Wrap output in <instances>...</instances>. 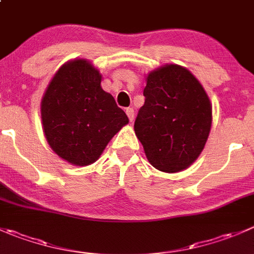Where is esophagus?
Returning <instances> with one entry per match:
<instances>
[{
  "instance_id": "obj_1",
  "label": "esophagus",
  "mask_w": 254,
  "mask_h": 254,
  "mask_svg": "<svg viewBox=\"0 0 254 254\" xmlns=\"http://www.w3.org/2000/svg\"><path fill=\"white\" fill-rule=\"evenodd\" d=\"M125 113H127V118H129L130 122H132V120H134V109H132V108H127Z\"/></svg>"
}]
</instances>
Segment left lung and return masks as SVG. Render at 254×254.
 <instances>
[{
    "label": "left lung",
    "mask_w": 254,
    "mask_h": 254,
    "mask_svg": "<svg viewBox=\"0 0 254 254\" xmlns=\"http://www.w3.org/2000/svg\"><path fill=\"white\" fill-rule=\"evenodd\" d=\"M145 103L135 134L155 169L180 172L200 156L212 124V104L197 78L179 64H165L146 75Z\"/></svg>",
    "instance_id": "left-lung-1"
}]
</instances>
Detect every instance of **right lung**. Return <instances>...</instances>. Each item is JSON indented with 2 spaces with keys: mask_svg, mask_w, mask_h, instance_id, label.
I'll use <instances>...</instances> for the list:
<instances>
[{
  "mask_svg": "<svg viewBox=\"0 0 254 254\" xmlns=\"http://www.w3.org/2000/svg\"><path fill=\"white\" fill-rule=\"evenodd\" d=\"M102 74L84 58L62 65L41 102L44 136L61 159L87 166L129 123L112 94L103 90Z\"/></svg>",
  "mask_w": 254,
  "mask_h": 254,
  "instance_id": "obj_1",
  "label": "right lung"
}]
</instances>
